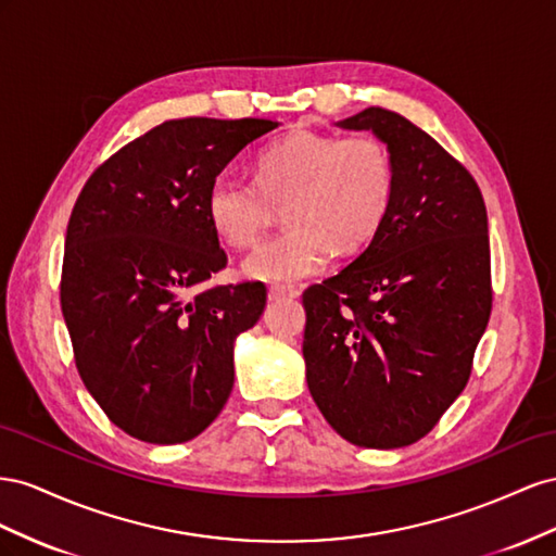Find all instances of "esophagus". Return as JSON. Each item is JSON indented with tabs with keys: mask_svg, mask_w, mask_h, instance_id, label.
<instances>
[{
	"mask_svg": "<svg viewBox=\"0 0 556 556\" xmlns=\"http://www.w3.org/2000/svg\"><path fill=\"white\" fill-rule=\"evenodd\" d=\"M298 289L295 287H287V283H275L269 289V300H283V298H298Z\"/></svg>",
	"mask_w": 556,
	"mask_h": 556,
	"instance_id": "obj_1",
	"label": "esophagus"
}]
</instances>
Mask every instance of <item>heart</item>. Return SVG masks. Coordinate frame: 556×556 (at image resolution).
Here are the masks:
<instances>
[{
  "instance_id": "obj_1",
  "label": "heart",
  "mask_w": 556,
  "mask_h": 556,
  "mask_svg": "<svg viewBox=\"0 0 556 556\" xmlns=\"http://www.w3.org/2000/svg\"><path fill=\"white\" fill-rule=\"evenodd\" d=\"M256 184L220 174L204 210L232 249L251 247L283 207L289 228L253 249L242 273L258 281H291L328 263L330 253L366 249L391 212L395 163L372 135L295 130L256 157Z\"/></svg>"
}]
</instances>
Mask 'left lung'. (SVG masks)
Segmentation results:
<instances>
[{
    "label": "left lung",
    "instance_id": "obj_1",
    "mask_svg": "<svg viewBox=\"0 0 556 556\" xmlns=\"http://www.w3.org/2000/svg\"><path fill=\"white\" fill-rule=\"evenodd\" d=\"M338 125L384 141L395 195L366 251L303 293L307 387L344 440L395 450L431 431L470 379L494 300L486 207L472 174L395 111Z\"/></svg>",
    "mask_w": 556,
    "mask_h": 556
}]
</instances>
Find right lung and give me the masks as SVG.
Listing matches in <instances>:
<instances>
[{
    "instance_id": "1",
    "label": "right lung",
    "mask_w": 556,
    "mask_h": 556,
    "mask_svg": "<svg viewBox=\"0 0 556 556\" xmlns=\"http://www.w3.org/2000/svg\"><path fill=\"white\" fill-rule=\"evenodd\" d=\"M265 118H174L90 174L70 216L60 305L76 370L111 424L174 445L200 435L235 382L232 342L261 319V281L202 289L228 263L204 200Z\"/></svg>"
}]
</instances>
